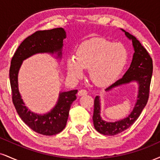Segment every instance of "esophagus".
Here are the masks:
<instances>
[{
  "label": "esophagus",
  "instance_id": "obj_1",
  "mask_svg": "<svg viewBox=\"0 0 160 160\" xmlns=\"http://www.w3.org/2000/svg\"><path fill=\"white\" fill-rule=\"evenodd\" d=\"M78 95L79 96H82V95H85L87 94V91L86 89H80V91L78 92Z\"/></svg>",
  "mask_w": 160,
  "mask_h": 160
}]
</instances>
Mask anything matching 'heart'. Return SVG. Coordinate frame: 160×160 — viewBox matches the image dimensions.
Returning <instances> with one entry per match:
<instances>
[{
	"label": "heart",
	"instance_id": "b5f03b06",
	"mask_svg": "<svg viewBox=\"0 0 160 160\" xmlns=\"http://www.w3.org/2000/svg\"><path fill=\"white\" fill-rule=\"evenodd\" d=\"M127 59L128 51L123 44L94 38L79 46L76 57L68 58L67 69L72 78H80L83 68H88L90 78L95 84L107 85L118 78Z\"/></svg>",
	"mask_w": 160,
	"mask_h": 160
}]
</instances>
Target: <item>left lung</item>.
Listing matches in <instances>:
<instances>
[{"mask_svg": "<svg viewBox=\"0 0 160 160\" xmlns=\"http://www.w3.org/2000/svg\"><path fill=\"white\" fill-rule=\"evenodd\" d=\"M128 38L132 40L134 48L133 57L130 68L127 71L122 78L119 79L114 83L106 88L109 91L111 88L130 82L136 81L138 83V95L133 110L127 118L115 122H107L103 121L100 115V100L96 96L94 101L93 123L95 130L100 133L106 136H115L130 128L137 120L140 114L147 104L149 98L150 86L153 73V60L149 53L142 45L135 36L122 30Z\"/></svg>", "mask_w": 160, "mask_h": 160, "instance_id": "obj_1", "label": "left lung"}]
</instances>
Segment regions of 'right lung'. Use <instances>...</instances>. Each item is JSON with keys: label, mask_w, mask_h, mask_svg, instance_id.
Masks as SVG:
<instances>
[{"label": "right lung", "mask_w": 160, "mask_h": 160, "mask_svg": "<svg viewBox=\"0 0 160 160\" xmlns=\"http://www.w3.org/2000/svg\"><path fill=\"white\" fill-rule=\"evenodd\" d=\"M65 37V32L62 28L38 30L21 43L11 60L9 80L13 104L23 122L33 131L42 135L53 136L62 131L72 103L77 99L78 90L61 92L57 105L50 112L43 115L35 114L28 110L21 98L18 85V71L23 60L35 53L58 52V56L61 57L63 39Z\"/></svg>", "instance_id": "add662e5"}]
</instances>
